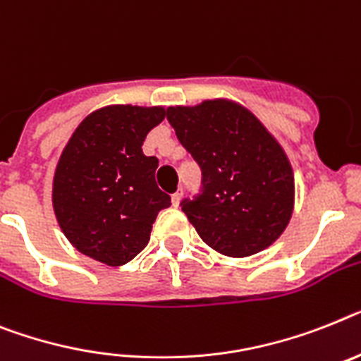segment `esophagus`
<instances>
[{
	"mask_svg": "<svg viewBox=\"0 0 361 361\" xmlns=\"http://www.w3.org/2000/svg\"><path fill=\"white\" fill-rule=\"evenodd\" d=\"M181 196H183V190H176L174 195H172V205H174V207H178V205H180V202H181Z\"/></svg>",
	"mask_w": 361,
	"mask_h": 361,
	"instance_id": "obj_1",
	"label": "esophagus"
}]
</instances>
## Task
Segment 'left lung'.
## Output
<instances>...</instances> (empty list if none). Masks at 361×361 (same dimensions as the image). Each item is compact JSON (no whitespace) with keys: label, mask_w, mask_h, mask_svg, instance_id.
Here are the masks:
<instances>
[{"label":"left lung","mask_w":361,"mask_h":361,"mask_svg":"<svg viewBox=\"0 0 361 361\" xmlns=\"http://www.w3.org/2000/svg\"><path fill=\"white\" fill-rule=\"evenodd\" d=\"M166 119L202 169L200 195L180 204L200 238L227 257L271 246L292 218L293 172L264 124L226 99L171 106Z\"/></svg>","instance_id":"obj_1"}]
</instances>
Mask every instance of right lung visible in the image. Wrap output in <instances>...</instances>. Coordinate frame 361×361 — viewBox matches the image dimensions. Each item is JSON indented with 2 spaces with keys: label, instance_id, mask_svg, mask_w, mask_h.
<instances>
[{
  "label": "right lung",
  "instance_id": "add662e5",
  "mask_svg": "<svg viewBox=\"0 0 361 361\" xmlns=\"http://www.w3.org/2000/svg\"><path fill=\"white\" fill-rule=\"evenodd\" d=\"M165 108L117 104L93 111L63 148L53 180L59 226L80 253L102 264H126L150 240L171 196L156 185L157 157L143 141Z\"/></svg>",
  "mask_w": 361,
  "mask_h": 361
}]
</instances>
